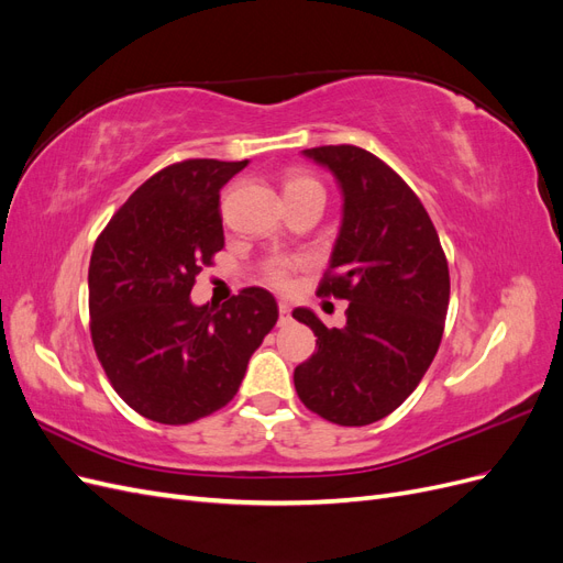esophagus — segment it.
<instances>
[{
	"label": "esophagus",
	"mask_w": 563,
	"mask_h": 563,
	"mask_svg": "<svg viewBox=\"0 0 563 563\" xmlns=\"http://www.w3.org/2000/svg\"><path fill=\"white\" fill-rule=\"evenodd\" d=\"M286 323H291V310L286 302H279V327H286Z\"/></svg>",
	"instance_id": "esophagus-1"
}]
</instances>
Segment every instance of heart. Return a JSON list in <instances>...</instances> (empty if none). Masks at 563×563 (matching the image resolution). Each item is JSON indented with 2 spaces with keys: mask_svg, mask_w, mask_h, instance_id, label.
Returning <instances> with one entry per match:
<instances>
[{
  "mask_svg": "<svg viewBox=\"0 0 563 563\" xmlns=\"http://www.w3.org/2000/svg\"><path fill=\"white\" fill-rule=\"evenodd\" d=\"M305 187H319V183L308 174H291L284 180V195L294 190H305ZM300 265V258H291V255H272V258L263 263V279L275 288H288Z\"/></svg>",
  "mask_w": 563,
  "mask_h": 563,
  "instance_id": "heart-1",
  "label": "heart"
}]
</instances>
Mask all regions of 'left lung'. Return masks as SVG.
<instances>
[{"label":"left lung","instance_id":"1","mask_svg":"<svg viewBox=\"0 0 563 563\" xmlns=\"http://www.w3.org/2000/svg\"><path fill=\"white\" fill-rule=\"evenodd\" d=\"M305 157L329 168L345 201L317 296L345 298L350 308L343 329L294 310L317 335L294 383L312 413L362 428L399 408L430 368L444 335L449 263L422 201L383 159L356 145L310 147Z\"/></svg>","mask_w":563,"mask_h":563}]
</instances>
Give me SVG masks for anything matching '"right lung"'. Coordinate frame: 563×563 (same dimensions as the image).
I'll return each instance as SVG.
<instances>
[{
	"mask_svg": "<svg viewBox=\"0 0 563 563\" xmlns=\"http://www.w3.org/2000/svg\"><path fill=\"white\" fill-rule=\"evenodd\" d=\"M246 164L166 166L98 234L89 263L93 350L117 395L143 418L187 424L230 404L277 323V302L258 286L223 305L190 300L197 275L225 246L220 187Z\"/></svg>",
	"mask_w": 563,
	"mask_h": 563,
	"instance_id": "right-lung-1",
	"label": "right lung"
}]
</instances>
